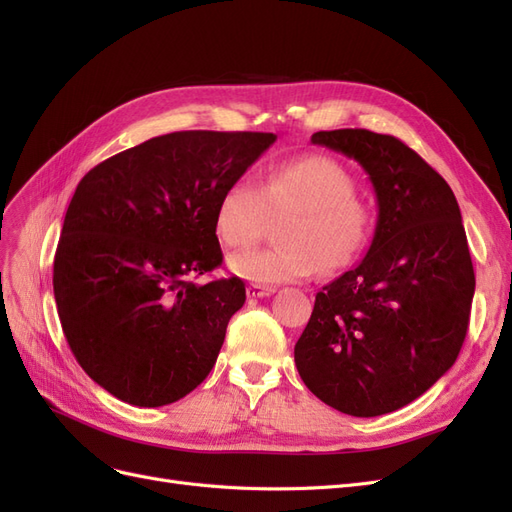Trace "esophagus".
I'll use <instances>...</instances> for the list:
<instances>
[{"instance_id":"1","label":"esophagus","mask_w":512,"mask_h":512,"mask_svg":"<svg viewBox=\"0 0 512 512\" xmlns=\"http://www.w3.org/2000/svg\"><path fill=\"white\" fill-rule=\"evenodd\" d=\"M275 292L273 286H260V284H250L247 286V299H262V297H271Z\"/></svg>"}]
</instances>
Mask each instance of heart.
Listing matches in <instances>:
<instances>
[{
  "instance_id": "obj_1",
  "label": "heart",
  "mask_w": 512,
  "mask_h": 512,
  "mask_svg": "<svg viewBox=\"0 0 512 512\" xmlns=\"http://www.w3.org/2000/svg\"><path fill=\"white\" fill-rule=\"evenodd\" d=\"M346 170L329 158L309 156L275 166L260 185L250 177L230 181L215 207V235L226 245H252L265 222L288 218L277 247H254L228 258L230 271L254 284L294 282L318 267L335 271L359 254L371 215Z\"/></svg>"
}]
</instances>
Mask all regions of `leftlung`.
Returning a JSON list of instances; mask_svg holds the SVG:
<instances>
[{
	"label": "left lung",
	"mask_w": 512,
	"mask_h": 512,
	"mask_svg": "<svg viewBox=\"0 0 512 512\" xmlns=\"http://www.w3.org/2000/svg\"><path fill=\"white\" fill-rule=\"evenodd\" d=\"M312 143L361 164L378 220L365 258L316 294L294 363L327 406L389 414L431 389L466 339L476 280L461 211L451 185L395 136L331 130Z\"/></svg>",
	"instance_id": "8db88e82"
}]
</instances>
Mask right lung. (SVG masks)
I'll list each match as a JSON object with an SVG mask.
<instances>
[{"label": "right lung", "instance_id": "1", "mask_svg": "<svg viewBox=\"0 0 512 512\" xmlns=\"http://www.w3.org/2000/svg\"><path fill=\"white\" fill-rule=\"evenodd\" d=\"M269 132H173L104 160L76 185L53 265L61 329L85 374L138 408L194 391L218 361L239 277L222 265L215 207Z\"/></svg>", "mask_w": 512, "mask_h": 512}]
</instances>
